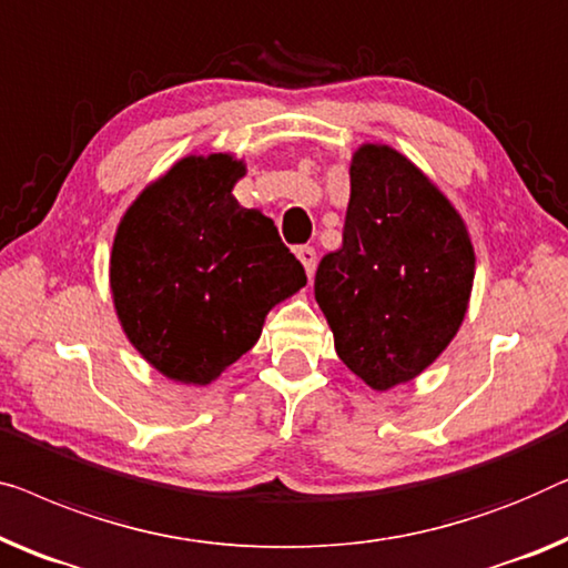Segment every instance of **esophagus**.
I'll return each mask as SVG.
<instances>
[{
  "label": "esophagus",
  "instance_id": "obj_1",
  "mask_svg": "<svg viewBox=\"0 0 568 568\" xmlns=\"http://www.w3.org/2000/svg\"><path fill=\"white\" fill-rule=\"evenodd\" d=\"M297 258L302 261L304 271H307V278L315 276V268H317V253H315V248H312V245H300Z\"/></svg>",
  "mask_w": 568,
  "mask_h": 568
}]
</instances>
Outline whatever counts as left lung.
Returning a JSON list of instances; mask_svg holds the SVG:
<instances>
[{"mask_svg": "<svg viewBox=\"0 0 568 568\" xmlns=\"http://www.w3.org/2000/svg\"><path fill=\"white\" fill-rule=\"evenodd\" d=\"M474 268L471 235L448 196L392 145H361L343 245L315 274L343 364L376 392L420 376L464 323Z\"/></svg>", "mask_w": 568, "mask_h": 568, "instance_id": "8db88e82", "label": "left lung"}]
</instances>
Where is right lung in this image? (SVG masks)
Wrapping results in <instances>:
<instances>
[{
    "mask_svg": "<svg viewBox=\"0 0 568 568\" xmlns=\"http://www.w3.org/2000/svg\"><path fill=\"white\" fill-rule=\"evenodd\" d=\"M245 163L186 155L122 215L110 256L118 320L166 379L204 386L248 353L307 276L274 220L233 196Z\"/></svg>",
    "mask_w": 568,
    "mask_h": 568,
    "instance_id": "right-lung-1",
    "label": "right lung"
}]
</instances>
